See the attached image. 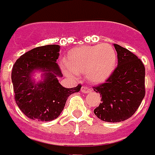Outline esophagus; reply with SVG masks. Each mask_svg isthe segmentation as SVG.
<instances>
[{"label": "esophagus", "instance_id": "obj_1", "mask_svg": "<svg viewBox=\"0 0 155 155\" xmlns=\"http://www.w3.org/2000/svg\"><path fill=\"white\" fill-rule=\"evenodd\" d=\"M81 92L84 93V94H88V93L92 92V89H91V88H89V87H87V86H82V88H81Z\"/></svg>", "mask_w": 155, "mask_h": 155}]
</instances>
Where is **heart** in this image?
Wrapping results in <instances>:
<instances>
[{
	"label": "heart",
	"instance_id": "obj_1",
	"mask_svg": "<svg viewBox=\"0 0 155 155\" xmlns=\"http://www.w3.org/2000/svg\"><path fill=\"white\" fill-rule=\"evenodd\" d=\"M116 58L112 46L99 44L71 49L65 59V64L72 73H85L90 82L99 84L111 76L116 68Z\"/></svg>",
	"mask_w": 155,
	"mask_h": 155
}]
</instances>
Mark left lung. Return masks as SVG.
<instances>
[{
  "label": "left lung",
  "instance_id": "left-lung-1",
  "mask_svg": "<svg viewBox=\"0 0 155 155\" xmlns=\"http://www.w3.org/2000/svg\"><path fill=\"white\" fill-rule=\"evenodd\" d=\"M117 53V67L105 83L94 87L101 96V103L94 110L104 122L118 123L127 120L138 108L145 90V66L137 55L114 44Z\"/></svg>",
  "mask_w": 155,
  "mask_h": 155
}]
</instances>
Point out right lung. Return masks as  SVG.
Here are the masks:
<instances>
[{
  "label": "right lung",
  "instance_id": "right-lung-1",
  "mask_svg": "<svg viewBox=\"0 0 155 155\" xmlns=\"http://www.w3.org/2000/svg\"><path fill=\"white\" fill-rule=\"evenodd\" d=\"M59 52V45L35 48L21 55L12 68L16 103L30 119L54 120L63 110L68 97L81 88V84L65 88L59 83L58 77H62L56 63ZM38 70L43 72V79L36 83L31 77Z\"/></svg>",
  "mask_w": 155,
  "mask_h": 155
}]
</instances>
